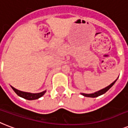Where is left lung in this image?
<instances>
[{
    "mask_svg": "<svg viewBox=\"0 0 128 128\" xmlns=\"http://www.w3.org/2000/svg\"><path fill=\"white\" fill-rule=\"evenodd\" d=\"M117 80H118V79H117ZM117 80H115L112 84H111L110 85L108 86V87L104 88V89H102V90H100V91H98V92H95V93H94V94H84V93H82V95H83V96H85V97H89V98H97V97H98V96H102V95H103V94H104L106 92H108V90H110V88L114 86V84L116 83Z\"/></svg>",
    "mask_w": 128,
    "mask_h": 128,
    "instance_id": "8db88e82",
    "label": "left lung"
}]
</instances>
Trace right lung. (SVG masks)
Here are the masks:
<instances>
[{
	"instance_id": "obj_1",
	"label": "right lung",
	"mask_w": 128,
	"mask_h": 128,
	"mask_svg": "<svg viewBox=\"0 0 128 128\" xmlns=\"http://www.w3.org/2000/svg\"><path fill=\"white\" fill-rule=\"evenodd\" d=\"M11 88L14 90V92H15L18 96L24 98V99H26V100H34L38 99L40 97H42L45 94V92H46V91H44V92H40V93H37V94H32V93H28V92H21V91L16 90L14 88H13V87H12V86Z\"/></svg>"
}]
</instances>
